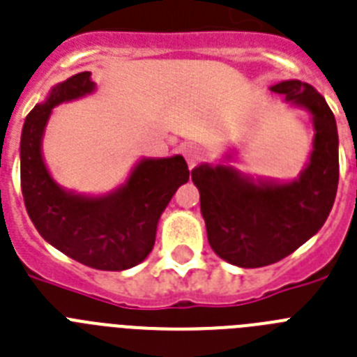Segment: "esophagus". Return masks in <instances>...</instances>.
<instances>
[{
	"mask_svg": "<svg viewBox=\"0 0 357 357\" xmlns=\"http://www.w3.org/2000/svg\"><path fill=\"white\" fill-rule=\"evenodd\" d=\"M182 153H184L185 160H188V166L190 167H195L204 158V149L197 144H184Z\"/></svg>",
	"mask_w": 357,
	"mask_h": 357,
	"instance_id": "obj_1",
	"label": "esophagus"
}]
</instances>
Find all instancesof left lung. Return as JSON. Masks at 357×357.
I'll use <instances>...</instances> for the list:
<instances>
[{"instance_id": "8db88e82", "label": "left lung", "mask_w": 357, "mask_h": 357, "mask_svg": "<svg viewBox=\"0 0 357 357\" xmlns=\"http://www.w3.org/2000/svg\"><path fill=\"white\" fill-rule=\"evenodd\" d=\"M271 90L305 106L316 128L310 162L291 184H252L233 167L199 166L191 172L213 251L238 267H264L296 251L325 224L340 178L337 128L314 88L282 81Z\"/></svg>"}]
</instances>
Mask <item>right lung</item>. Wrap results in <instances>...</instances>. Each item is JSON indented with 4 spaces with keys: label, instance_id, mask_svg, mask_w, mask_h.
Segmentation results:
<instances>
[{
    "label": "right lung",
    "instance_id": "add662e5",
    "mask_svg": "<svg viewBox=\"0 0 357 357\" xmlns=\"http://www.w3.org/2000/svg\"><path fill=\"white\" fill-rule=\"evenodd\" d=\"M90 72L57 84L26 115L21 133V191L26 213L43 238L79 264L124 271L141 264L155 243L157 222L178 185L190 181L184 157L144 158L130 181L99 199L66 193L41 157V137L54 106L93 90Z\"/></svg>",
    "mask_w": 357,
    "mask_h": 357
}]
</instances>
